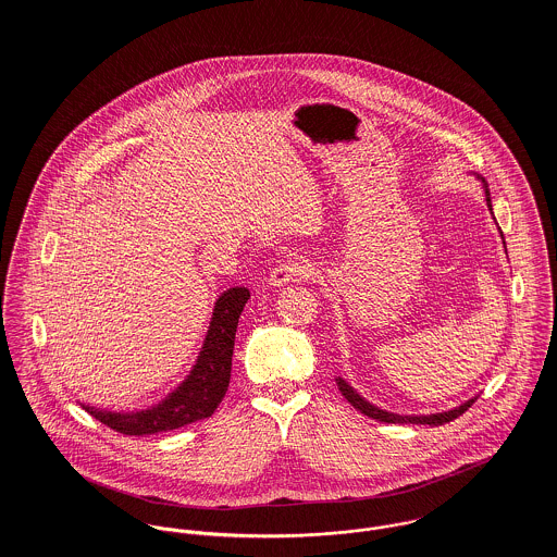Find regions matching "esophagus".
Wrapping results in <instances>:
<instances>
[{"label":"esophagus","instance_id":"34e87169","mask_svg":"<svg viewBox=\"0 0 557 557\" xmlns=\"http://www.w3.org/2000/svg\"><path fill=\"white\" fill-rule=\"evenodd\" d=\"M311 272H313V268H311V263H309L307 259H302V257H289V259H285V261H281V263H276V265L272 268V272H270V283H272L274 287H283V285H287V283L309 278Z\"/></svg>","mask_w":557,"mask_h":557}]
</instances>
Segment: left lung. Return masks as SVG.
Wrapping results in <instances>:
<instances>
[{"mask_svg": "<svg viewBox=\"0 0 557 557\" xmlns=\"http://www.w3.org/2000/svg\"><path fill=\"white\" fill-rule=\"evenodd\" d=\"M478 180H482V184H484V177H480L478 175ZM484 188V197H486V206H488V210H491V214H493V208H491V197H488V188H486V184L482 186ZM502 234V232H499ZM506 244V242H504ZM336 384H338V391H341V395L347 398L358 411H362L364 416H369V418H373V420H380V422H388V424H431V426H440V424H446V422H450V420H455V418H459L461 413H466L470 407H472V403L476 400V397L470 398V400H466V403H461L459 407H455V409H448V411H440V413H429V416H398V413H393V411H386V409H380L377 405H373V403H369L367 398L360 397L343 377H336Z\"/></svg>", "mask_w": 557, "mask_h": 557, "instance_id": "1", "label": "left lung"}]
</instances>
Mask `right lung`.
<instances>
[{
  "label": "right lung",
  "instance_id": "add662e5",
  "mask_svg": "<svg viewBox=\"0 0 557 557\" xmlns=\"http://www.w3.org/2000/svg\"><path fill=\"white\" fill-rule=\"evenodd\" d=\"M248 298L250 292L246 287H232L219 296L203 347L197 356L193 371L159 405L128 413L107 411L85 403H81V407L109 429L122 435L139 437L173 431L190 422L210 418L230 388L238 319Z\"/></svg>",
  "mask_w": 557,
  "mask_h": 557
}]
</instances>
